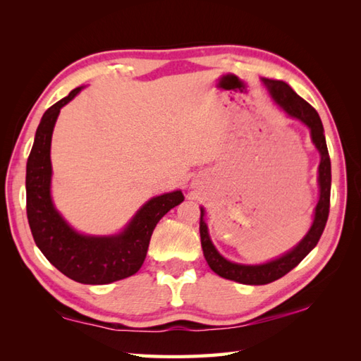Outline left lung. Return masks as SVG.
<instances>
[{"label": "left lung", "mask_w": 361, "mask_h": 361, "mask_svg": "<svg viewBox=\"0 0 361 361\" xmlns=\"http://www.w3.org/2000/svg\"><path fill=\"white\" fill-rule=\"evenodd\" d=\"M262 83L267 87L268 93L273 97L274 104L287 114V116L298 119L299 122L310 130L312 142L315 149L319 152V166H318V188H319V198L313 212V221L301 240H299L293 248L283 252L282 256L273 260H268L265 264H237L233 260H228L214 247V243L209 237V229L204 221V208H200V237H202V248L206 262L209 268L217 273L219 276L229 281L245 283V286H264L270 283L276 279L286 276L290 270L301 262V260L309 255V252L317 247L321 234L324 231L326 221L329 217V206H331V158H329L326 136L323 122L319 119V114L313 106L305 102L301 96H298L288 83L283 80H273V79H262Z\"/></svg>", "instance_id": "8db88e82"}]
</instances>
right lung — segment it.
Wrapping results in <instances>:
<instances>
[{
	"mask_svg": "<svg viewBox=\"0 0 361 361\" xmlns=\"http://www.w3.org/2000/svg\"><path fill=\"white\" fill-rule=\"evenodd\" d=\"M83 87L49 106L37 127L26 164V209L30 231L44 257L68 278L90 286H104L135 274L144 264L150 237L158 221L180 204V189L157 195L136 211L118 234H82L68 224L51 195V140L59 113Z\"/></svg>",
	"mask_w": 361,
	"mask_h": 361,
	"instance_id": "right-lung-1",
	"label": "right lung"
}]
</instances>
